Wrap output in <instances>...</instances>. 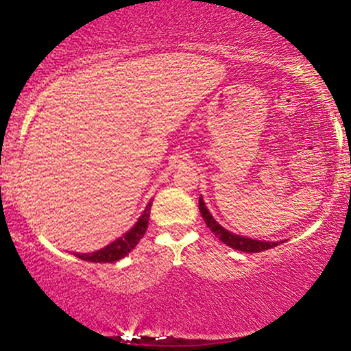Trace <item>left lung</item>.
I'll return each instance as SVG.
<instances>
[{"label":"left lung","instance_id":"obj_1","mask_svg":"<svg viewBox=\"0 0 351 351\" xmlns=\"http://www.w3.org/2000/svg\"><path fill=\"white\" fill-rule=\"evenodd\" d=\"M199 213L201 216H203L206 226L211 229L213 234L219 237L221 243L229 245V247L236 249V251L261 252V251H265V249H272L276 247V245L282 244V241H259V239H252V237H245V236L234 234V232L228 231V229L221 226L215 217H213L211 213H209L208 206L204 204L203 196H199Z\"/></svg>","mask_w":351,"mask_h":351}]
</instances>
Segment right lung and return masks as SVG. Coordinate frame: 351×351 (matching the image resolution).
<instances>
[{
	"instance_id": "right-lung-1",
	"label": "right lung",
	"mask_w": 351,
	"mask_h": 351,
	"mask_svg": "<svg viewBox=\"0 0 351 351\" xmlns=\"http://www.w3.org/2000/svg\"><path fill=\"white\" fill-rule=\"evenodd\" d=\"M150 208L152 201L147 204V208L143 209V213L140 215L136 223L128 229L127 232H123L122 236L117 237L115 241H112L110 244L104 245L102 249L92 252H72L74 256H77L79 259L87 261V263H117V261L123 259L128 252L134 251V247L138 244V241L142 239L145 231L148 228V219H150Z\"/></svg>"
}]
</instances>
